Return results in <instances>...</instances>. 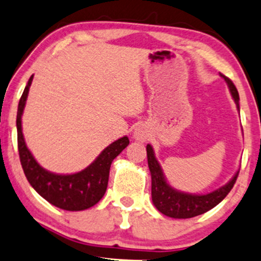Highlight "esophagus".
<instances>
[{"label": "esophagus", "instance_id": "1", "mask_svg": "<svg viewBox=\"0 0 261 261\" xmlns=\"http://www.w3.org/2000/svg\"><path fill=\"white\" fill-rule=\"evenodd\" d=\"M134 136H135V139L139 140V141H145L146 137H147L146 136L145 131H143V128H141V127H137L136 130H135Z\"/></svg>", "mask_w": 261, "mask_h": 261}]
</instances>
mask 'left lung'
<instances>
[{
    "mask_svg": "<svg viewBox=\"0 0 261 261\" xmlns=\"http://www.w3.org/2000/svg\"><path fill=\"white\" fill-rule=\"evenodd\" d=\"M221 76L223 77L227 85H228L230 94H232L233 99L237 104V109L239 110V94L236 86L233 85V82L228 77L223 76V74H221ZM146 149H147L148 168L152 178V201H153V205L158 211L168 217L191 218L205 214L208 210L214 208L215 206L218 205L224 197L228 195L237 178H238L239 172H237L234 176L226 185L212 191V193L206 194V195L181 193V191L173 189L167 182L160 163L155 160L152 146L147 145Z\"/></svg>",
    "mask_w": 261,
    "mask_h": 261,
    "instance_id": "1",
    "label": "left lung"
}]
</instances>
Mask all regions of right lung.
<instances>
[{"label": "right lung", "instance_id": "obj_1", "mask_svg": "<svg viewBox=\"0 0 261 261\" xmlns=\"http://www.w3.org/2000/svg\"><path fill=\"white\" fill-rule=\"evenodd\" d=\"M32 81L33 76L29 79L28 85L25 86L24 92L20 97L17 112L18 152L27 179L39 195L56 207L66 211H82L92 207L106 194L110 166L114 158L120 154L122 149L126 148L130 141L127 136L116 140L108 146L86 169L74 174H55L44 169L27 147L22 133V114Z\"/></svg>", "mask_w": 261, "mask_h": 261}]
</instances>
